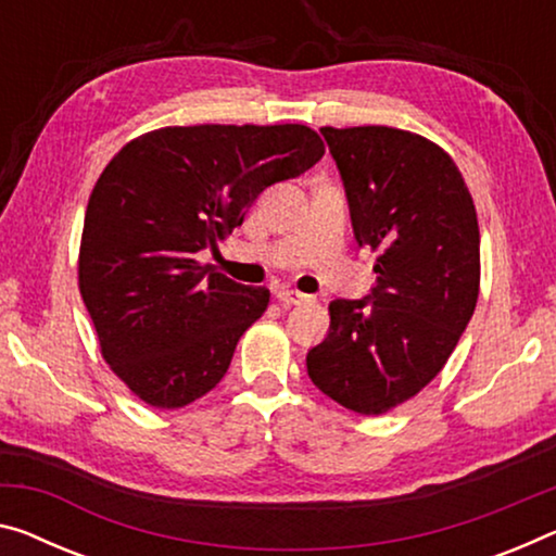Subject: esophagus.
Segmentation results:
<instances>
[{"label":"esophagus","mask_w":556,"mask_h":556,"mask_svg":"<svg viewBox=\"0 0 556 556\" xmlns=\"http://www.w3.org/2000/svg\"><path fill=\"white\" fill-rule=\"evenodd\" d=\"M276 298L283 305H303V303H311V295L305 293H298V290H288V288H278L276 290Z\"/></svg>","instance_id":"esophagus-1"}]
</instances>
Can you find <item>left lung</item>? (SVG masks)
<instances>
[{"label": "left lung", "instance_id": "left-lung-1", "mask_svg": "<svg viewBox=\"0 0 556 556\" xmlns=\"http://www.w3.org/2000/svg\"><path fill=\"white\" fill-rule=\"evenodd\" d=\"M343 178L357 245L378 251L365 298L330 303L307 375L330 400L382 415L417 395L455 350L480 293V228L455 161L390 126L320 129Z\"/></svg>", "mask_w": 556, "mask_h": 556}]
</instances>
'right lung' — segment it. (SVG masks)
Here are the masks:
<instances>
[{
	"label": "right lung",
	"mask_w": 556,
	"mask_h": 556,
	"mask_svg": "<svg viewBox=\"0 0 556 556\" xmlns=\"http://www.w3.org/2000/svg\"><path fill=\"white\" fill-rule=\"evenodd\" d=\"M323 153L301 124H203L143 134L109 161L84 216L79 288L101 355L143 403L176 409L218 386L270 293L195 258Z\"/></svg>",
	"instance_id": "add662e5"
}]
</instances>
